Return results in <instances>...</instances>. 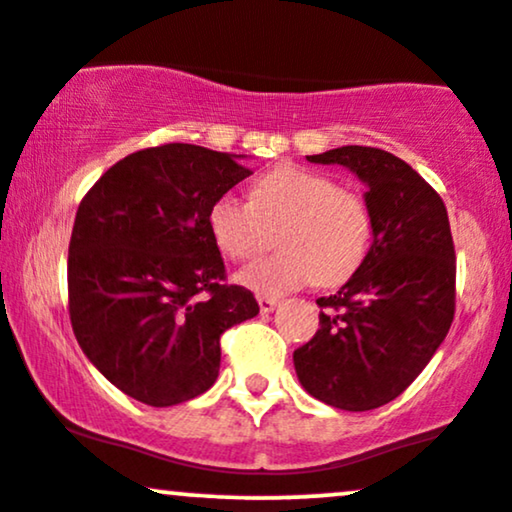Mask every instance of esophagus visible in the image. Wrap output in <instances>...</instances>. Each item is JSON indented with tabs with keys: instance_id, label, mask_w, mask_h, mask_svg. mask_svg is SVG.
Masks as SVG:
<instances>
[{
	"instance_id": "1",
	"label": "esophagus",
	"mask_w": 512,
	"mask_h": 512,
	"mask_svg": "<svg viewBox=\"0 0 512 512\" xmlns=\"http://www.w3.org/2000/svg\"><path fill=\"white\" fill-rule=\"evenodd\" d=\"M257 303H260V312H264V315H267V312H274L276 310L279 300H276V298H264V295H260V298H257Z\"/></svg>"
}]
</instances>
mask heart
I'll return each instance as SVG.
<instances>
[{
  "label": "heart",
  "instance_id": "1",
  "mask_svg": "<svg viewBox=\"0 0 512 512\" xmlns=\"http://www.w3.org/2000/svg\"><path fill=\"white\" fill-rule=\"evenodd\" d=\"M207 229L233 262L267 250L276 231L281 250L245 267L238 283L279 298L312 281L326 288L348 281L372 248L374 217L360 190L307 166L279 164L255 178L250 200L219 195L207 209Z\"/></svg>",
  "mask_w": 512,
  "mask_h": 512
}]
</instances>
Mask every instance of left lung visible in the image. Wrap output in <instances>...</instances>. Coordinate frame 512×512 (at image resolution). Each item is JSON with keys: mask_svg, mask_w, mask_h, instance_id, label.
Masks as SVG:
<instances>
[{"mask_svg": "<svg viewBox=\"0 0 512 512\" xmlns=\"http://www.w3.org/2000/svg\"><path fill=\"white\" fill-rule=\"evenodd\" d=\"M367 183L374 240L338 293L319 298L317 334L293 353L305 391L362 412L398 398L427 367L455 315V245L441 195L403 159L346 145L307 157Z\"/></svg>", "mask_w": 512, "mask_h": 512, "instance_id": "obj_1", "label": "left lung"}]
</instances>
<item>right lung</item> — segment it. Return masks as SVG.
<instances>
[{"label": "right lung", "mask_w": 512, "mask_h": 512, "mask_svg": "<svg viewBox=\"0 0 512 512\" xmlns=\"http://www.w3.org/2000/svg\"><path fill=\"white\" fill-rule=\"evenodd\" d=\"M252 174L236 157L166 143L123 157L80 200L69 317L88 360L126 396L186 403L219 377V338L260 312L226 281L207 209Z\"/></svg>", "instance_id": "right-lung-1"}]
</instances>
